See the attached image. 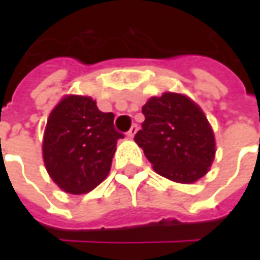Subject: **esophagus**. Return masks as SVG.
Instances as JSON below:
<instances>
[{"label":"esophagus","mask_w":260,"mask_h":260,"mask_svg":"<svg viewBox=\"0 0 260 260\" xmlns=\"http://www.w3.org/2000/svg\"><path fill=\"white\" fill-rule=\"evenodd\" d=\"M136 131H138V125L134 124L132 126H131V129L126 132V138H128V139H132V138L135 136Z\"/></svg>","instance_id":"esophagus-1"}]
</instances>
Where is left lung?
Segmentation results:
<instances>
[{"label":"left lung","mask_w":260,"mask_h":260,"mask_svg":"<svg viewBox=\"0 0 260 260\" xmlns=\"http://www.w3.org/2000/svg\"><path fill=\"white\" fill-rule=\"evenodd\" d=\"M145 121L135 135L157 174L191 184L209 171L216 154L214 134L189 97L167 91L142 107Z\"/></svg>","instance_id":"obj_1"}]
</instances>
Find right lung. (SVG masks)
Masks as SVG:
<instances>
[{
  "instance_id": "1",
  "label": "right lung",
  "mask_w": 260,
  "mask_h": 260,
  "mask_svg": "<svg viewBox=\"0 0 260 260\" xmlns=\"http://www.w3.org/2000/svg\"><path fill=\"white\" fill-rule=\"evenodd\" d=\"M119 138L114 114L100 111L91 97H64L50 113L43 139L51 180L74 195L94 189L110 173Z\"/></svg>"
}]
</instances>
